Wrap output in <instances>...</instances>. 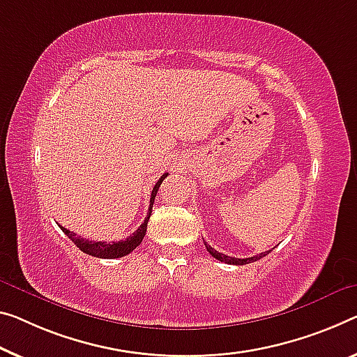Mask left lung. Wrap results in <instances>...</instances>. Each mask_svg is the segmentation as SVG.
Wrapping results in <instances>:
<instances>
[{"instance_id": "left-lung-1", "label": "left lung", "mask_w": 357, "mask_h": 357, "mask_svg": "<svg viewBox=\"0 0 357 357\" xmlns=\"http://www.w3.org/2000/svg\"><path fill=\"white\" fill-rule=\"evenodd\" d=\"M204 245H206V249L209 250V254H211L212 257H215V259L220 260V261L229 263V265H248V263L260 260V259H263V257H265V255L270 254V250H266V252H261V254H257V255H254V257H250V259H234V257H228V255H225V254H220V252H217L215 249L211 248V245L207 244L206 241H204Z\"/></svg>"}]
</instances>
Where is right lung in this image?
Masks as SVG:
<instances>
[{"mask_svg":"<svg viewBox=\"0 0 357 357\" xmlns=\"http://www.w3.org/2000/svg\"><path fill=\"white\" fill-rule=\"evenodd\" d=\"M166 177H167V174H164V175H161V178L156 182L155 188H153V191H151L150 207H148V213H146L145 220L139 228H137V231H134L132 234L129 236V238H126L123 241H118V243H107V241H103V243H102V241L84 239V238H81V236L75 234L73 231H70V229L60 227V225H59V227L62 228V231L67 234L71 241H73V243L76 244V248H79V250H83L84 254H89L92 257H98V259H119V257L128 255L137 248V245H140L142 239L145 238L146 225H148V220H150L151 209H153V202H155L158 190H160L162 180Z\"/></svg>","mask_w":357,"mask_h":357,"instance_id":"obj_1","label":"right lung"}]
</instances>
